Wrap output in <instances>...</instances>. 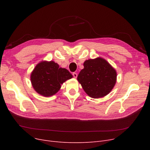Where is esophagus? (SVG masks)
Wrapping results in <instances>:
<instances>
[{
    "mask_svg": "<svg viewBox=\"0 0 150 150\" xmlns=\"http://www.w3.org/2000/svg\"><path fill=\"white\" fill-rule=\"evenodd\" d=\"M72 75H73V76H74V77L75 78H76V77H77V76H78V75H77L76 73L74 72V73L72 74Z\"/></svg>",
    "mask_w": 150,
    "mask_h": 150,
    "instance_id": "1",
    "label": "esophagus"
}]
</instances>
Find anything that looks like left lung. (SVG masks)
I'll list each match as a JSON object with an SVG mask.
<instances>
[{"label":"left lung","mask_w":150,"mask_h":150,"mask_svg":"<svg viewBox=\"0 0 150 150\" xmlns=\"http://www.w3.org/2000/svg\"><path fill=\"white\" fill-rule=\"evenodd\" d=\"M77 77L84 92L93 98L109 94L117 81L115 69L104 58L98 57L86 60Z\"/></svg>","instance_id":"8db88e82"}]
</instances>
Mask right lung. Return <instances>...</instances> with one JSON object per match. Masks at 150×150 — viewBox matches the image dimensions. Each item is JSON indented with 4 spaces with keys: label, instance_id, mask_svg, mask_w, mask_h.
Here are the masks:
<instances>
[{
    "label": "right lung",
    "instance_id": "obj_1",
    "mask_svg": "<svg viewBox=\"0 0 150 150\" xmlns=\"http://www.w3.org/2000/svg\"><path fill=\"white\" fill-rule=\"evenodd\" d=\"M73 77L69 70L59 67L53 61H42L35 66L30 75L35 91L41 96L49 97L61 89V85Z\"/></svg>",
    "mask_w": 150,
    "mask_h": 150
}]
</instances>
